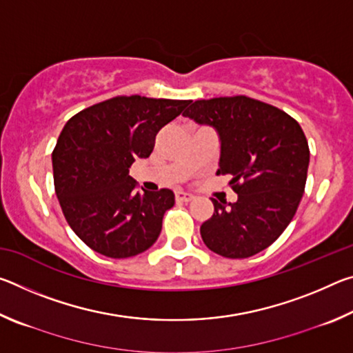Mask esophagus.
<instances>
[{
  "label": "esophagus",
  "mask_w": 353,
  "mask_h": 353,
  "mask_svg": "<svg viewBox=\"0 0 353 353\" xmlns=\"http://www.w3.org/2000/svg\"><path fill=\"white\" fill-rule=\"evenodd\" d=\"M176 199H177L179 202H190V201L194 199V196L190 194V193H185V191H177V193H176Z\"/></svg>",
  "instance_id": "esophagus-1"
}]
</instances>
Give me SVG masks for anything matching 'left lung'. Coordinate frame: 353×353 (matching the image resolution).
<instances>
[{"mask_svg": "<svg viewBox=\"0 0 353 353\" xmlns=\"http://www.w3.org/2000/svg\"><path fill=\"white\" fill-rule=\"evenodd\" d=\"M183 117L216 130L219 170L229 174L236 202L212 198L214 212L201 225L205 246L225 259L265 250L294 218L305 190L310 149L288 113L248 97L191 103Z\"/></svg>", "mask_w": 353, "mask_h": 353, "instance_id": "8db88e82", "label": "left lung"}]
</instances>
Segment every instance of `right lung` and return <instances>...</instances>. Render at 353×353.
<instances>
[{"label":"right lung","instance_id":"obj_1","mask_svg":"<svg viewBox=\"0 0 353 353\" xmlns=\"http://www.w3.org/2000/svg\"><path fill=\"white\" fill-rule=\"evenodd\" d=\"M190 103L117 97L81 110L63 126L52 151L56 194L67 223L94 252L128 259L157 241L174 193H139L129 168L151 155L159 130Z\"/></svg>","mask_w":353,"mask_h":353}]
</instances>
